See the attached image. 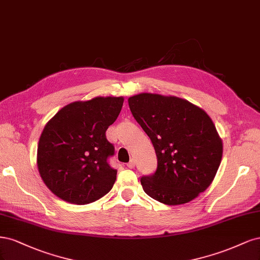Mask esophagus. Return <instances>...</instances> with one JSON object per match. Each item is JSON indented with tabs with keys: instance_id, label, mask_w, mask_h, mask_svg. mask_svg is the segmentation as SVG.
<instances>
[{
	"instance_id": "1",
	"label": "esophagus",
	"mask_w": 260,
	"mask_h": 260,
	"mask_svg": "<svg viewBox=\"0 0 260 260\" xmlns=\"http://www.w3.org/2000/svg\"><path fill=\"white\" fill-rule=\"evenodd\" d=\"M127 167H129V169H134V167H135V161L131 160V161L127 163Z\"/></svg>"
}]
</instances>
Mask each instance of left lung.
I'll list each match as a JSON object with an SVG mask.
<instances>
[{"instance_id":"1","label":"left lung","mask_w":260,"mask_h":260,"mask_svg":"<svg viewBox=\"0 0 260 260\" xmlns=\"http://www.w3.org/2000/svg\"><path fill=\"white\" fill-rule=\"evenodd\" d=\"M128 106L157 158L155 172L140 178L146 193L179 205L205 191L222 156L221 139L207 113L185 99L147 93L129 97Z\"/></svg>"}]
</instances>
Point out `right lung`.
Listing matches in <instances>:
<instances>
[{
  "instance_id": "right-lung-1",
  "label": "right lung",
  "mask_w": 260,
  "mask_h": 260,
  "mask_svg": "<svg viewBox=\"0 0 260 260\" xmlns=\"http://www.w3.org/2000/svg\"><path fill=\"white\" fill-rule=\"evenodd\" d=\"M122 97H96L63 107L42 132L38 169L54 194L66 202L88 204L110 191L116 170L109 163L114 146L106 137L118 119Z\"/></svg>"
}]
</instances>
